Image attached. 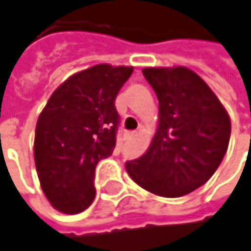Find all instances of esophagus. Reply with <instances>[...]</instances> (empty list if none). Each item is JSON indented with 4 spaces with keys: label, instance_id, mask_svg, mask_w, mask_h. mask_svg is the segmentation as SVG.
Here are the masks:
<instances>
[{
    "label": "esophagus",
    "instance_id": "1",
    "mask_svg": "<svg viewBox=\"0 0 251 251\" xmlns=\"http://www.w3.org/2000/svg\"><path fill=\"white\" fill-rule=\"evenodd\" d=\"M125 136L127 138V139H132V138H135V136H136V132H127Z\"/></svg>",
    "mask_w": 251,
    "mask_h": 251
}]
</instances>
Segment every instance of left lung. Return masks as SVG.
<instances>
[{
    "instance_id": "1",
    "label": "left lung",
    "mask_w": 251,
    "mask_h": 251,
    "mask_svg": "<svg viewBox=\"0 0 251 251\" xmlns=\"http://www.w3.org/2000/svg\"><path fill=\"white\" fill-rule=\"evenodd\" d=\"M142 74L158 99V126L150 148L126 161L129 177L164 198L205 184L228 148L231 121L209 85L186 67H150Z\"/></svg>"
}]
</instances>
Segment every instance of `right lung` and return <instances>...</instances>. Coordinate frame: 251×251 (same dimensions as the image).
Segmentation results:
<instances>
[{"instance_id":"right-lung-1","label":"right lung","mask_w":251,"mask_h":251,"mask_svg":"<svg viewBox=\"0 0 251 251\" xmlns=\"http://www.w3.org/2000/svg\"><path fill=\"white\" fill-rule=\"evenodd\" d=\"M133 67L99 64L65 79L39 115L34 164L42 190L64 214H79L96 196L94 172L116 145L115 99Z\"/></svg>"}]
</instances>
